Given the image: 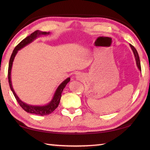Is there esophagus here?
Wrapping results in <instances>:
<instances>
[{
    "mask_svg": "<svg viewBox=\"0 0 150 150\" xmlns=\"http://www.w3.org/2000/svg\"><path fill=\"white\" fill-rule=\"evenodd\" d=\"M76 79H77V80L82 81V79H83V76H82V75L81 74V73H79V74L76 75Z\"/></svg>",
    "mask_w": 150,
    "mask_h": 150,
    "instance_id": "1",
    "label": "esophagus"
}]
</instances>
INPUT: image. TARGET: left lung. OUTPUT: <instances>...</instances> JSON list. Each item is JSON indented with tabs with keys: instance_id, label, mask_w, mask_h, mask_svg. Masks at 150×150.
Here are the masks:
<instances>
[{
	"instance_id": "left-lung-1",
	"label": "left lung",
	"mask_w": 150,
	"mask_h": 150,
	"mask_svg": "<svg viewBox=\"0 0 150 150\" xmlns=\"http://www.w3.org/2000/svg\"><path fill=\"white\" fill-rule=\"evenodd\" d=\"M130 47H131L132 50H133V54H134V56L135 57V60H136V64H137V66L138 68L139 69L140 71H141V62H140V59H139V54L137 53V51L135 48V47L132 46V44H129Z\"/></svg>"
}]
</instances>
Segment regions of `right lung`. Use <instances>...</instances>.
<instances>
[{"mask_svg": "<svg viewBox=\"0 0 150 150\" xmlns=\"http://www.w3.org/2000/svg\"><path fill=\"white\" fill-rule=\"evenodd\" d=\"M50 32H45V31H40L39 30H37L34 31L33 33H31L30 35L28 36L27 37L25 38L24 39L22 40L21 42L19 43L18 45L15 47V49L13 51V53L11 55L10 59H9V66H8V82L9 84V87L11 91L13 93L14 96L16 98V100L18 102V104L22 107V109L24 111H26V112L35 114V115H50L52 113L53 111L55 110L56 108L58 107L60 98L62 96V93L64 90V88L66 87V84L68 83L70 81V78L66 79L65 81H64L61 84H60L59 87L57 88V90L55 92V94L53 95V97L52 100H51L50 103H49L45 105V106H32V105L28 104L26 103H24V102H22L20 98L18 97L17 94L15 93V92L13 88L12 84H11V68L13 65V62L15 59V57L16 54L17 53L18 51L22 49V47L26 46L28 44L31 43L32 41H33L35 39L37 38L40 35H49Z\"/></svg>", "mask_w": 150, "mask_h": 150, "instance_id": "right-lung-1", "label": "right lung"}]
</instances>
